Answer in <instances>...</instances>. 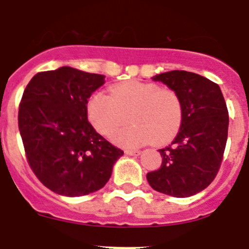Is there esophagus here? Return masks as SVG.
I'll list each match as a JSON object with an SVG mask.
<instances>
[{"label": "esophagus", "instance_id": "34e87169", "mask_svg": "<svg viewBox=\"0 0 249 249\" xmlns=\"http://www.w3.org/2000/svg\"><path fill=\"white\" fill-rule=\"evenodd\" d=\"M124 153H126L127 156H138L141 152L137 151V149H126V151H124Z\"/></svg>", "mask_w": 249, "mask_h": 249}]
</instances>
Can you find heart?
<instances>
[{"mask_svg": "<svg viewBox=\"0 0 249 249\" xmlns=\"http://www.w3.org/2000/svg\"><path fill=\"white\" fill-rule=\"evenodd\" d=\"M92 94L87 113L92 126L103 136H111L128 114L131 124L120 129L112 140L121 147L135 148L153 141L164 143L176 136L182 123V101L172 89L157 83L128 81Z\"/></svg>", "mask_w": 249, "mask_h": 249, "instance_id": "b5f03b06", "label": "heart"}]
</instances>
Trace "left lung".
Returning a JSON list of instances; mask_svg holds the SVG:
<instances>
[{"mask_svg": "<svg viewBox=\"0 0 249 249\" xmlns=\"http://www.w3.org/2000/svg\"><path fill=\"white\" fill-rule=\"evenodd\" d=\"M152 80L179 96L183 116L172 143L158 149L160 168L147 173V181L157 192L191 197L210 186L221 167L228 136L227 106L217 83L193 72L169 71Z\"/></svg>", "mask_w": 249, "mask_h": 249, "instance_id": "left-lung-1", "label": "left lung"}]
</instances>
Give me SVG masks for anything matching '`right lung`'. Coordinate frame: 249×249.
Segmentation results:
<instances>
[{"mask_svg": "<svg viewBox=\"0 0 249 249\" xmlns=\"http://www.w3.org/2000/svg\"><path fill=\"white\" fill-rule=\"evenodd\" d=\"M103 83V74L63 66L35 74L23 92L18 128L28 164L57 195L101 190L123 155L87 120L89 98Z\"/></svg>", "mask_w": 249, "mask_h": 249, "instance_id": "obj_1", "label": "right lung"}]
</instances>
